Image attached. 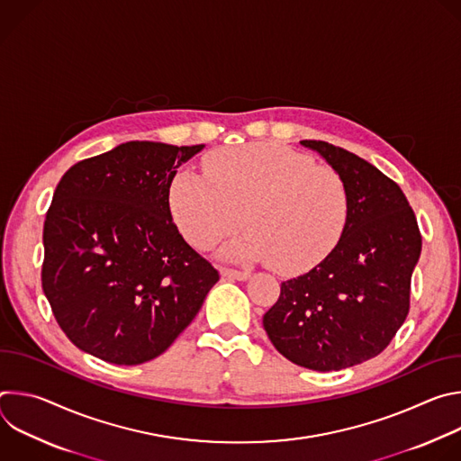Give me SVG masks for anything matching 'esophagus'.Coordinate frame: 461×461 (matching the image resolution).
Returning <instances> with one entry per match:
<instances>
[{
    "instance_id": "34e87169",
    "label": "esophagus",
    "mask_w": 461,
    "mask_h": 461,
    "mask_svg": "<svg viewBox=\"0 0 461 461\" xmlns=\"http://www.w3.org/2000/svg\"><path fill=\"white\" fill-rule=\"evenodd\" d=\"M221 274H222V277L233 279V281H246V279H249V272H239V270H233V268H221Z\"/></svg>"
}]
</instances>
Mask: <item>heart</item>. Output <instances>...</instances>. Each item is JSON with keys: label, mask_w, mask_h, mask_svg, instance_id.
<instances>
[{"label": "heart", "mask_w": 461, "mask_h": 461, "mask_svg": "<svg viewBox=\"0 0 461 461\" xmlns=\"http://www.w3.org/2000/svg\"><path fill=\"white\" fill-rule=\"evenodd\" d=\"M204 175L178 171L169 210L182 235L208 249L242 224L248 233L226 255L270 260L281 274H304L338 246L348 221L341 175L277 144L222 148L204 158Z\"/></svg>", "instance_id": "heart-1"}]
</instances>
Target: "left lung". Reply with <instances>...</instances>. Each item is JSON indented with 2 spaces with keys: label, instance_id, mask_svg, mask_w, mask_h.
<instances>
[{
  "label": "left lung",
  "instance_id": "8db88e82",
  "mask_svg": "<svg viewBox=\"0 0 461 461\" xmlns=\"http://www.w3.org/2000/svg\"><path fill=\"white\" fill-rule=\"evenodd\" d=\"M301 144L345 180L348 221L330 255L281 285L262 324L286 359L330 372L375 357L405 322L421 233L402 187L375 166L322 140Z\"/></svg>",
  "mask_w": 461,
  "mask_h": 461
}]
</instances>
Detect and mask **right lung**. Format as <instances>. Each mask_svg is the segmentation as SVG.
I'll use <instances>...</instances> for the list:
<instances>
[{
  "label": "right lung",
  "instance_id": "1",
  "mask_svg": "<svg viewBox=\"0 0 461 461\" xmlns=\"http://www.w3.org/2000/svg\"><path fill=\"white\" fill-rule=\"evenodd\" d=\"M199 146L125 142L75 164L43 224L41 286L61 330L114 365L166 352L219 272L178 233L169 184Z\"/></svg>",
  "mask_w": 461,
  "mask_h": 461
}]
</instances>
